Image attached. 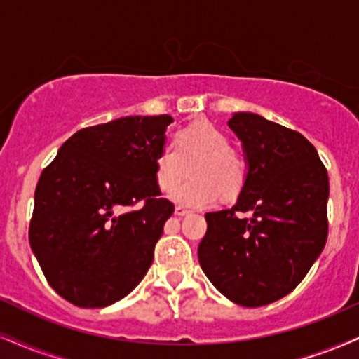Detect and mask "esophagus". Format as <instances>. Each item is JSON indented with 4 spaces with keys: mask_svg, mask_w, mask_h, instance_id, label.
Segmentation results:
<instances>
[{
    "mask_svg": "<svg viewBox=\"0 0 359 359\" xmlns=\"http://www.w3.org/2000/svg\"><path fill=\"white\" fill-rule=\"evenodd\" d=\"M175 214L177 216H187V214H191V211L184 208V205H175Z\"/></svg>",
    "mask_w": 359,
    "mask_h": 359,
    "instance_id": "esophagus-1",
    "label": "esophagus"
}]
</instances>
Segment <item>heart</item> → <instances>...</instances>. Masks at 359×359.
Returning <instances> with one entry per match:
<instances>
[{
    "label": "heart",
    "instance_id": "heart-1",
    "mask_svg": "<svg viewBox=\"0 0 359 359\" xmlns=\"http://www.w3.org/2000/svg\"><path fill=\"white\" fill-rule=\"evenodd\" d=\"M194 161V180L177 186L170 197L189 208H205L222 196H234L246 177V160L229 147V138L211 121L192 123L167 143L156 155V182L163 191L178 183L187 163Z\"/></svg>",
    "mask_w": 359,
    "mask_h": 359
}]
</instances>
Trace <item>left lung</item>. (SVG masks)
Returning <instances> with one entry per match:
<instances>
[{
    "instance_id": "left-lung-1",
    "label": "left lung",
    "mask_w": 359,
    "mask_h": 359,
    "mask_svg": "<svg viewBox=\"0 0 359 359\" xmlns=\"http://www.w3.org/2000/svg\"><path fill=\"white\" fill-rule=\"evenodd\" d=\"M228 125L241 140L248 174L236 204L208 212L199 263L224 297L262 307L302 282L327 240L329 179L299 131L255 113ZM248 212L250 218L238 213Z\"/></svg>"
}]
</instances>
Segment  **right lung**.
<instances>
[{"label":"right lung","instance_id":"obj_1","mask_svg":"<svg viewBox=\"0 0 359 359\" xmlns=\"http://www.w3.org/2000/svg\"><path fill=\"white\" fill-rule=\"evenodd\" d=\"M172 121L126 116L82 128L43 168L28 238L47 282L74 306H111L150 269L174 212L155 165Z\"/></svg>","mask_w":359,"mask_h":359}]
</instances>
